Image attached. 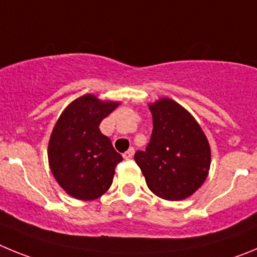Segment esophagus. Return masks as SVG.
<instances>
[{
    "label": "esophagus",
    "instance_id": "34e87169",
    "mask_svg": "<svg viewBox=\"0 0 257 257\" xmlns=\"http://www.w3.org/2000/svg\"><path fill=\"white\" fill-rule=\"evenodd\" d=\"M134 153H135V151H134V148H130L127 152H124L123 153V158L124 160H131L134 156Z\"/></svg>",
    "mask_w": 257,
    "mask_h": 257
}]
</instances>
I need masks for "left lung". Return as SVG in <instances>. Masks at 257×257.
I'll return each mask as SVG.
<instances>
[{"label":"left lung","instance_id":"obj_1","mask_svg":"<svg viewBox=\"0 0 257 257\" xmlns=\"http://www.w3.org/2000/svg\"><path fill=\"white\" fill-rule=\"evenodd\" d=\"M149 108L153 114L151 140L134 158L156 196L181 201L207 178L210 145L196 119L174 100L161 99Z\"/></svg>","mask_w":257,"mask_h":257}]
</instances>
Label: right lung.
<instances>
[{
  "instance_id": "add662e5",
  "label": "right lung",
  "mask_w": 257,
  "mask_h": 257,
  "mask_svg": "<svg viewBox=\"0 0 257 257\" xmlns=\"http://www.w3.org/2000/svg\"><path fill=\"white\" fill-rule=\"evenodd\" d=\"M117 105L85 95L65 108L54 127L50 169L59 185L74 198H99L112 185L115 167L123 158L99 124Z\"/></svg>"
}]
</instances>
